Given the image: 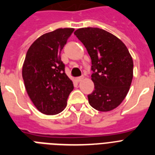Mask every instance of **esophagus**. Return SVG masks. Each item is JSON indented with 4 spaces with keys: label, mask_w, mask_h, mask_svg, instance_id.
Instances as JSON below:
<instances>
[{
    "label": "esophagus",
    "mask_w": 155,
    "mask_h": 155,
    "mask_svg": "<svg viewBox=\"0 0 155 155\" xmlns=\"http://www.w3.org/2000/svg\"><path fill=\"white\" fill-rule=\"evenodd\" d=\"M83 80H84V76H80V77L76 78V81H77V82H80V81H82Z\"/></svg>",
    "instance_id": "obj_1"
}]
</instances>
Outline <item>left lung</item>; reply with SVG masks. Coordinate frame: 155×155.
<instances>
[{"label":"left lung","instance_id":"1","mask_svg":"<svg viewBox=\"0 0 155 155\" xmlns=\"http://www.w3.org/2000/svg\"><path fill=\"white\" fill-rule=\"evenodd\" d=\"M75 35L84 45L92 59L95 89L87 96L92 108L108 112L126 97L134 75V62L121 40L100 28H80Z\"/></svg>","mask_w":155,"mask_h":155}]
</instances>
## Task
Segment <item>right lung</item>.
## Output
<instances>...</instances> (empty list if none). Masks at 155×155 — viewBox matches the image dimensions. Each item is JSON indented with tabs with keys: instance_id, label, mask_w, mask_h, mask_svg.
<instances>
[{
	"instance_id": "obj_1",
	"label": "right lung",
	"mask_w": 155,
	"mask_h": 155,
	"mask_svg": "<svg viewBox=\"0 0 155 155\" xmlns=\"http://www.w3.org/2000/svg\"><path fill=\"white\" fill-rule=\"evenodd\" d=\"M73 31V28H59L42 35L33 42L25 55L22 66L25 90L38 110L46 115L61 113L74 88L60 57Z\"/></svg>"
}]
</instances>
